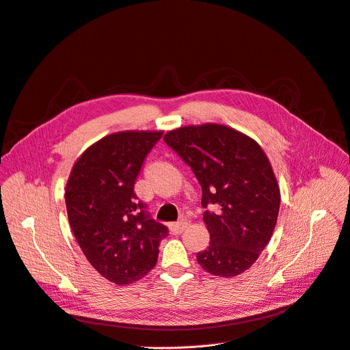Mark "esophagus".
Masks as SVG:
<instances>
[{"label":"esophagus","mask_w":350,"mask_h":350,"mask_svg":"<svg viewBox=\"0 0 350 350\" xmlns=\"http://www.w3.org/2000/svg\"><path fill=\"white\" fill-rule=\"evenodd\" d=\"M185 226H187V222L185 221H180V222H174L170 225V232L173 235H180L181 232L185 229Z\"/></svg>","instance_id":"1"}]
</instances>
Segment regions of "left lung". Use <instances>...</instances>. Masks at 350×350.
Wrapping results in <instances>:
<instances>
[{
    "label": "left lung",
    "mask_w": 350,
    "mask_h": 350,
    "mask_svg": "<svg viewBox=\"0 0 350 350\" xmlns=\"http://www.w3.org/2000/svg\"><path fill=\"white\" fill-rule=\"evenodd\" d=\"M165 142L190 166L209 208V246L197 262L209 274L235 277L267 246L280 209V190L262 148L245 133L218 124L170 131Z\"/></svg>",
    "instance_id": "obj_1"
}]
</instances>
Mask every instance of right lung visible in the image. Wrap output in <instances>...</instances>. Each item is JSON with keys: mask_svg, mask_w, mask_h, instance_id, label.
<instances>
[{"mask_svg": "<svg viewBox=\"0 0 350 350\" xmlns=\"http://www.w3.org/2000/svg\"><path fill=\"white\" fill-rule=\"evenodd\" d=\"M163 132L126 131L91 145L66 185L68 224L87 260L115 284L145 277L157 262L169 229L150 218L133 187Z\"/></svg>", "mask_w": 350, "mask_h": 350, "instance_id": "1", "label": "right lung"}]
</instances>
